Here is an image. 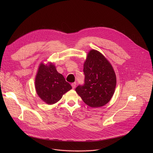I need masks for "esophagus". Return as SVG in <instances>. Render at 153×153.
<instances>
[{
  "instance_id": "obj_1",
  "label": "esophagus",
  "mask_w": 153,
  "mask_h": 153,
  "mask_svg": "<svg viewBox=\"0 0 153 153\" xmlns=\"http://www.w3.org/2000/svg\"><path fill=\"white\" fill-rule=\"evenodd\" d=\"M71 86L73 87V88H76V82H74V83H71Z\"/></svg>"
}]
</instances>
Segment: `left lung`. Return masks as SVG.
<instances>
[{
  "mask_svg": "<svg viewBox=\"0 0 153 153\" xmlns=\"http://www.w3.org/2000/svg\"><path fill=\"white\" fill-rule=\"evenodd\" d=\"M85 84L76 91L85 104L101 107L112 98L116 86V76L110 62L99 51L91 50L83 64Z\"/></svg>",
  "mask_w": 153,
  "mask_h": 153,
  "instance_id": "8db88e82",
  "label": "left lung"
}]
</instances>
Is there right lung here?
Here are the masks:
<instances>
[{
	"instance_id": "1",
	"label": "right lung",
	"mask_w": 153,
	"mask_h": 153,
	"mask_svg": "<svg viewBox=\"0 0 153 153\" xmlns=\"http://www.w3.org/2000/svg\"><path fill=\"white\" fill-rule=\"evenodd\" d=\"M35 88L40 99L48 105L59 101L64 94L72 89L63 76L57 72L53 63H40L35 77Z\"/></svg>"
}]
</instances>
